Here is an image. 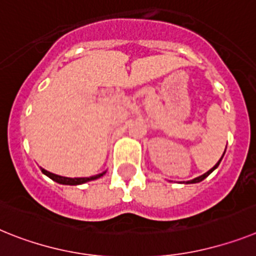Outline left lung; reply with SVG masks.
Returning a JSON list of instances; mask_svg holds the SVG:
<instances>
[{"instance_id": "1", "label": "left lung", "mask_w": 256, "mask_h": 256, "mask_svg": "<svg viewBox=\"0 0 256 256\" xmlns=\"http://www.w3.org/2000/svg\"><path fill=\"white\" fill-rule=\"evenodd\" d=\"M222 156H224V154H222ZM222 156H221V158H222ZM221 158H220V160H218V164L214 165V168H212V169H210V170H208L207 173H204V174L199 176V177L194 178V180H191V181H188V184H196V182H200V181H203V180H204V178L207 177V176H210V173H212V172H214V169L218 168V164H220Z\"/></svg>"}]
</instances>
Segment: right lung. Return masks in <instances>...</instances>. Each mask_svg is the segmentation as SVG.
<instances>
[{
	"instance_id": "obj_1",
	"label": "right lung",
	"mask_w": 256,
	"mask_h": 256,
	"mask_svg": "<svg viewBox=\"0 0 256 256\" xmlns=\"http://www.w3.org/2000/svg\"><path fill=\"white\" fill-rule=\"evenodd\" d=\"M42 172L44 173V174L48 176L49 178H52L53 181L58 182V184H84V182L92 181V180H96V178L102 177V174H105V172H104V173H102V174L92 176V177H88V178H68V177H61V176L53 174V173L45 170V169H42Z\"/></svg>"
}]
</instances>
